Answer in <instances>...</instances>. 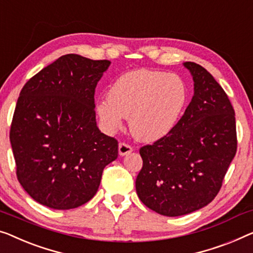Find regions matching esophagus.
<instances>
[{"instance_id": "esophagus-1", "label": "esophagus", "mask_w": 253, "mask_h": 253, "mask_svg": "<svg viewBox=\"0 0 253 253\" xmlns=\"http://www.w3.org/2000/svg\"><path fill=\"white\" fill-rule=\"evenodd\" d=\"M131 151H133V148H131L130 145L126 144V143H120L119 146H118V152H119V156H127V154H129Z\"/></svg>"}]
</instances>
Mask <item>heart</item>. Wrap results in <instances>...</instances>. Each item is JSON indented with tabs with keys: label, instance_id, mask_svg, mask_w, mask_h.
<instances>
[{
	"label": "heart",
	"instance_id": "heart-1",
	"mask_svg": "<svg viewBox=\"0 0 253 253\" xmlns=\"http://www.w3.org/2000/svg\"><path fill=\"white\" fill-rule=\"evenodd\" d=\"M187 99V86L179 76L141 69L117 78L96 112L105 130L119 129L125 117L135 138L154 142L174 129Z\"/></svg>",
	"mask_w": 253,
	"mask_h": 253
}]
</instances>
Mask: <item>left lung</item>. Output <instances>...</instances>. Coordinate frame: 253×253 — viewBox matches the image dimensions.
<instances>
[{"label":"left lung","mask_w":253,"mask_h":253,"mask_svg":"<svg viewBox=\"0 0 253 253\" xmlns=\"http://www.w3.org/2000/svg\"><path fill=\"white\" fill-rule=\"evenodd\" d=\"M194 82V95L170 133L139 149L143 167L136 178L141 201L168 217L206 207L219 192L234 159L235 112L212 75L184 62Z\"/></svg>","instance_id":"left-lung-1"}]
</instances>
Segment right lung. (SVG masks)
Listing matches in <instances>:
<instances>
[{
	"label": "right lung",
	"instance_id": "1",
	"mask_svg": "<svg viewBox=\"0 0 253 253\" xmlns=\"http://www.w3.org/2000/svg\"><path fill=\"white\" fill-rule=\"evenodd\" d=\"M109 60L60 56L22 87L10 129L17 177L36 202L74 209L96 194L118 142L96 126L94 93Z\"/></svg>",
	"mask_w": 253,
	"mask_h": 253
}]
</instances>
